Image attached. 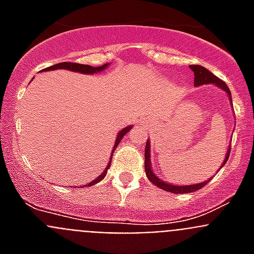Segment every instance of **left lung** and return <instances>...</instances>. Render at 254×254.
<instances>
[{"label":"left lung","mask_w":254,"mask_h":254,"mask_svg":"<svg viewBox=\"0 0 254 254\" xmlns=\"http://www.w3.org/2000/svg\"><path fill=\"white\" fill-rule=\"evenodd\" d=\"M190 68L193 71L194 73V85L199 86V85H206V84H215L216 86H219L220 89H223L226 94H228L229 99L232 100V93L229 90V87L226 86L225 82L223 80H220L219 77L214 75L212 72H210L207 68L199 66V64H190ZM229 154H230V147L228 149V154H226L225 159H224L223 165L220 168H223L225 165V163L229 159ZM145 172H146V176L149 178V181L151 183H154L156 187L161 188L164 190H168V192H172V193H190V192H196V190H201L202 187H205L208 183V181L202 182V183H197V185H188V186H176L170 185L168 182L161 181L160 178L155 176L154 172L151 169V163H150V141H146V147H145Z\"/></svg>","instance_id":"8db88e82"}]
</instances>
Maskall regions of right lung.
Instances as JSON below:
<instances>
[{
  "label": "right lung",
  "mask_w": 254,
  "mask_h": 254,
  "mask_svg": "<svg viewBox=\"0 0 254 254\" xmlns=\"http://www.w3.org/2000/svg\"><path fill=\"white\" fill-rule=\"evenodd\" d=\"M108 64H103V66H99V67H91V66H89V64H73V62H61V64H53V66H51V67H47V68H44L43 71H52V69H68V71H75V72L87 73V75H89V73L100 72V71H103V69L107 68ZM131 128H132V126H127L126 128H123L122 131L120 132V133L117 134L116 142H114V147H113V150H112V156H113L114 150L117 149V146H118V143H120L121 140L123 138V136H125V134L127 133V132H128ZM112 156H111V160H112ZM111 163H112V161H109L108 167L105 168V170L102 173V174H100L99 177H96V178L94 179L93 182H90V183H89V187H90V186H93V185H95V183H98V182H100L103 178H104L105 176H107V170L109 169V167H111Z\"/></svg>",
  "instance_id": "add662e5"
}]
</instances>
